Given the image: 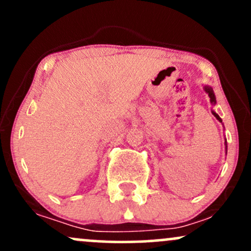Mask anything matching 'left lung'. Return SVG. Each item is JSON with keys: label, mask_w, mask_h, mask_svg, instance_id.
I'll return each mask as SVG.
<instances>
[{"label": "left lung", "mask_w": 251, "mask_h": 251, "mask_svg": "<svg viewBox=\"0 0 251 251\" xmlns=\"http://www.w3.org/2000/svg\"><path fill=\"white\" fill-rule=\"evenodd\" d=\"M204 91H205L206 93H208V96L210 98V101H211L212 105H215V103H216V97H215L214 91H212V88L210 87V86H204ZM212 114H214V116L216 117V119H217L218 122L222 123V119L220 118V116H218V114L216 113L215 111H212Z\"/></svg>", "instance_id": "1"}]
</instances>
